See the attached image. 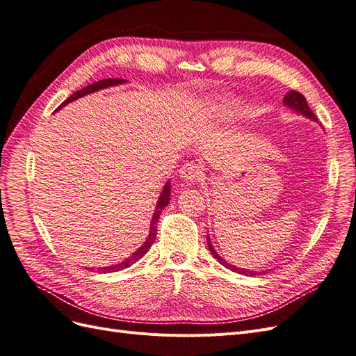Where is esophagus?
Segmentation results:
<instances>
[{
    "label": "esophagus",
    "instance_id": "esophagus-1",
    "mask_svg": "<svg viewBox=\"0 0 356 356\" xmlns=\"http://www.w3.org/2000/svg\"><path fill=\"white\" fill-rule=\"evenodd\" d=\"M179 177L181 179L187 182V184H191V182H195L196 179H199L200 177V169L196 163H193V161H188L184 166L181 168L179 170Z\"/></svg>",
    "mask_w": 356,
    "mask_h": 356
}]
</instances>
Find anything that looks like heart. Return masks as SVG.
Masks as SVG:
<instances>
[{
	"label": "heart",
	"mask_w": 356,
	"mask_h": 356,
	"mask_svg": "<svg viewBox=\"0 0 356 356\" xmlns=\"http://www.w3.org/2000/svg\"><path fill=\"white\" fill-rule=\"evenodd\" d=\"M233 110V104L229 99H222L218 102L211 104L207 110H204V117L207 118H221L229 117Z\"/></svg>",
	"instance_id": "obj_1"
}]
</instances>
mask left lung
Returning a JSON list of instances; mask_svg holds the SVG:
<instances>
[{"label": "left lung", "instance_id": "8db88e82", "mask_svg": "<svg viewBox=\"0 0 356 356\" xmlns=\"http://www.w3.org/2000/svg\"><path fill=\"white\" fill-rule=\"evenodd\" d=\"M284 104H285L286 106H289V108L296 110L297 113L303 114V115H306V117L312 118V120L318 122V118H316V115L314 114V111H312V110L309 108V105H307V102H306V98H305V96L301 95L300 92H296V90H291V92H288V93L285 95V98H284ZM207 241H208V248H209V251H211V252H212V255L215 257V260H218V263H220V264H222L224 267L230 268V270H233V272H238V273H241V275H246V276H255V275H264V273H267V270H266V272H250V270H246V268H239V267H236V266L229 264L227 261L222 260V258L217 254V251L213 250V246L211 245L209 238H208ZM268 272H270V270H268Z\"/></svg>", "mask_w": 356, "mask_h": 356}]
</instances>
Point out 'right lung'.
<instances>
[{"instance_id":"obj_1","label":"right lung","mask_w":356,"mask_h":356,"mask_svg":"<svg viewBox=\"0 0 356 356\" xmlns=\"http://www.w3.org/2000/svg\"><path fill=\"white\" fill-rule=\"evenodd\" d=\"M120 83H124V80H122V79H105V80L96 81V83H93V84H89L88 88H83L81 90L74 92L65 102L60 104L59 108H62V106L67 105L68 102H72V101H75V99L81 98V96H84V95H89V93H93V92H96V90L110 88V86H115V84H120ZM169 199H170V184H169V182H166V186L163 187V191H161V195H160V197H159V200H157L156 211H154L153 218H152V227H149V234H148L147 241L143 243V246L138 248V251H135L129 258H126L124 261L118 263V264H114V266H108V267H101V268H99L101 272L113 273V272L123 270V268L131 267L134 263H136V261L139 260V258H143V257L147 254V251L149 250V246L153 245V242H154V239H156V234H157V221H159V218H160L161 211H163V208L169 203Z\"/></svg>"}]
</instances>
